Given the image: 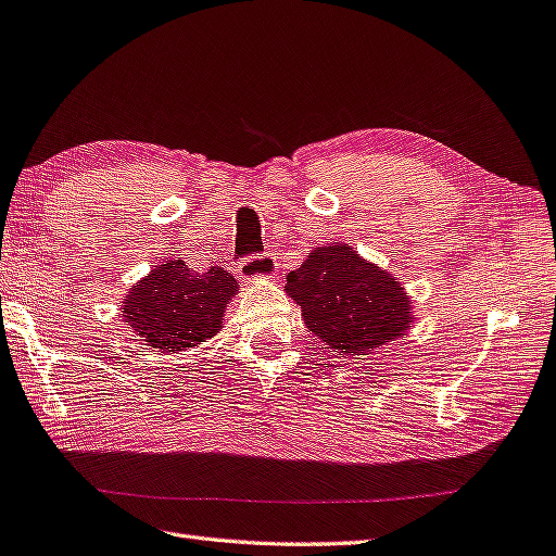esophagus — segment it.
<instances>
[{
	"instance_id": "obj_1",
	"label": "esophagus",
	"mask_w": 556,
	"mask_h": 556,
	"mask_svg": "<svg viewBox=\"0 0 556 556\" xmlns=\"http://www.w3.org/2000/svg\"><path fill=\"white\" fill-rule=\"evenodd\" d=\"M239 275L241 279L253 281V279H273L277 275V261L273 253H257L247 255L239 261Z\"/></svg>"
}]
</instances>
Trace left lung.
<instances>
[{"instance_id": "obj_1", "label": "left lung", "mask_w": 556, "mask_h": 556, "mask_svg": "<svg viewBox=\"0 0 556 556\" xmlns=\"http://www.w3.org/2000/svg\"><path fill=\"white\" fill-rule=\"evenodd\" d=\"M287 293L301 305L305 327L341 357L379 351L415 321L403 283L348 243L309 253L287 275Z\"/></svg>"}]
</instances>
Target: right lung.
Instances as JSON below:
<instances>
[{
  "instance_id": "obj_1",
  "label": "right lung",
  "mask_w": 556,
  "mask_h": 556,
  "mask_svg": "<svg viewBox=\"0 0 556 556\" xmlns=\"http://www.w3.org/2000/svg\"><path fill=\"white\" fill-rule=\"evenodd\" d=\"M235 293L237 279L223 267L193 273L185 261H165L127 291L121 313L144 345L177 353L215 337Z\"/></svg>"
}]
</instances>
